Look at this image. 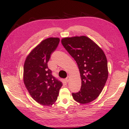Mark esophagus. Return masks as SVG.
Returning <instances> with one entry per match:
<instances>
[{"mask_svg": "<svg viewBox=\"0 0 129 129\" xmlns=\"http://www.w3.org/2000/svg\"><path fill=\"white\" fill-rule=\"evenodd\" d=\"M69 78H70V77H69V76H68L66 78V79H65V80H66V81L67 82H69Z\"/></svg>", "mask_w": 129, "mask_h": 129, "instance_id": "34e87169", "label": "esophagus"}]
</instances>
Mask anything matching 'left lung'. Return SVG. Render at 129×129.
Masks as SVG:
<instances>
[{
	"instance_id": "obj_1",
	"label": "left lung",
	"mask_w": 129,
	"mask_h": 129,
	"mask_svg": "<svg viewBox=\"0 0 129 129\" xmlns=\"http://www.w3.org/2000/svg\"><path fill=\"white\" fill-rule=\"evenodd\" d=\"M61 44L77 63L80 73V91L72 93L75 101L86 104L96 99L108 77L106 57L99 46L85 36L65 38Z\"/></svg>"
}]
</instances>
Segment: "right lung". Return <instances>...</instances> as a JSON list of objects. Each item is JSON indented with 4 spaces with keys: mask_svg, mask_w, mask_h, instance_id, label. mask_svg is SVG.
<instances>
[{
    "mask_svg": "<svg viewBox=\"0 0 129 129\" xmlns=\"http://www.w3.org/2000/svg\"><path fill=\"white\" fill-rule=\"evenodd\" d=\"M58 38L42 41L26 57L24 65V83L30 95L42 105H52L57 100L62 83L52 75L48 62L59 45Z\"/></svg>",
    "mask_w": 129,
    "mask_h": 129,
    "instance_id": "add662e5",
    "label": "right lung"
}]
</instances>
